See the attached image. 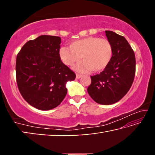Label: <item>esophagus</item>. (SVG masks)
<instances>
[{
	"instance_id": "34e87169",
	"label": "esophagus",
	"mask_w": 155,
	"mask_h": 155,
	"mask_svg": "<svg viewBox=\"0 0 155 155\" xmlns=\"http://www.w3.org/2000/svg\"><path fill=\"white\" fill-rule=\"evenodd\" d=\"M81 77H82V75H81V74H76V78H80Z\"/></svg>"
}]
</instances>
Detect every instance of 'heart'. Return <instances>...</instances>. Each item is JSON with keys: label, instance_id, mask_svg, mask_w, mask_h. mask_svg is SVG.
Listing matches in <instances>:
<instances>
[{"label": "heart", "instance_id": "obj_1", "mask_svg": "<svg viewBox=\"0 0 155 155\" xmlns=\"http://www.w3.org/2000/svg\"><path fill=\"white\" fill-rule=\"evenodd\" d=\"M59 56L67 66H71L81 58L83 61L74 69L78 71L98 72L107 67L113 56V46L107 39L90 36L73 41L70 48L62 46Z\"/></svg>", "mask_w": 155, "mask_h": 155}]
</instances>
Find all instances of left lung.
Returning <instances> with one entry per match:
<instances>
[{
  "mask_svg": "<svg viewBox=\"0 0 155 155\" xmlns=\"http://www.w3.org/2000/svg\"><path fill=\"white\" fill-rule=\"evenodd\" d=\"M113 46V56L107 67L98 74L91 76L89 95L96 103L112 104L129 91L135 75V56L127 40L122 35L105 31Z\"/></svg>",
  "mask_w": 155,
  "mask_h": 155,
  "instance_id": "1",
  "label": "left lung"
}]
</instances>
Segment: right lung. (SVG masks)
<instances>
[{"label": "right lung", "instance_id": "add662e5", "mask_svg": "<svg viewBox=\"0 0 155 155\" xmlns=\"http://www.w3.org/2000/svg\"><path fill=\"white\" fill-rule=\"evenodd\" d=\"M60 37L41 35L26 43L16 57V82L21 95L40 110L54 109L66 96V83L75 73L59 56Z\"/></svg>", "mask_w": 155, "mask_h": 155}]
</instances>
